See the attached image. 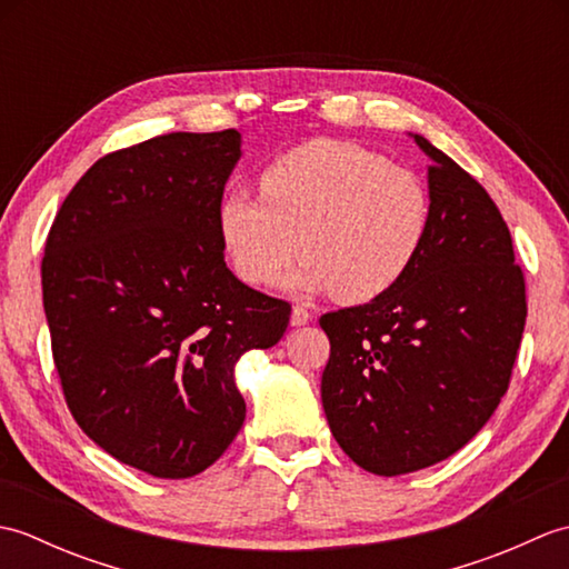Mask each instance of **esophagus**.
<instances>
[{"label": "esophagus", "mask_w": 569, "mask_h": 569, "mask_svg": "<svg viewBox=\"0 0 569 569\" xmlns=\"http://www.w3.org/2000/svg\"><path fill=\"white\" fill-rule=\"evenodd\" d=\"M310 320V312L303 306H293L291 310V325L293 328H300V325H308Z\"/></svg>", "instance_id": "esophagus-1"}]
</instances>
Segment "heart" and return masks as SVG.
Returning a JSON list of instances; mask_svg holds the SVG:
<instances>
[{"label":"heart","instance_id":"heart-1","mask_svg":"<svg viewBox=\"0 0 569 569\" xmlns=\"http://www.w3.org/2000/svg\"><path fill=\"white\" fill-rule=\"evenodd\" d=\"M259 186L261 198L232 190L217 208L222 249L249 286L276 283L300 249L286 288L367 303L401 281L426 244V186L357 143H300L263 168Z\"/></svg>","mask_w":569,"mask_h":569}]
</instances>
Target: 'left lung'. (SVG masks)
<instances>
[{
	"label": "left lung",
	"instance_id": "left-lung-1",
	"mask_svg": "<svg viewBox=\"0 0 569 569\" xmlns=\"http://www.w3.org/2000/svg\"><path fill=\"white\" fill-rule=\"evenodd\" d=\"M408 137L430 161L426 244L389 291L320 318L325 416L349 459L379 477L442 462L487 426L526 325L499 208L450 156Z\"/></svg>",
	"mask_w": 569,
	"mask_h": 569
}]
</instances>
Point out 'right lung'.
I'll list each match as a JSON object with an SVG mask.
<instances>
[{"label":"right lung","instance_id":"obj_1","mask_svg":"<svg viewBox=\"0 0 569 569\" xmlns=\"http://www.w3.org/2000/svg\"><path fill=\"white\" fill-rule=\"evenodd\" d=\"M239 159L237 129L107 153L46 241L43 310L70 413L159 479L222 457L247 416L237 361L273 347L291 316L224 263L217 208Z\"/></svg>","mask_w":569,"mask_h":569}]
</instances>
